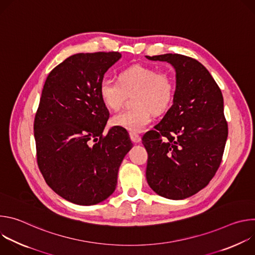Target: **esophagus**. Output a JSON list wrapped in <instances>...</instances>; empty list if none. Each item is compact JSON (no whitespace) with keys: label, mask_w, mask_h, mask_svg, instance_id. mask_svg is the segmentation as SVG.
Here are the masks:
<instances>
[{"label":"esophagus","mask_w":255,"mask_h":255,"mask_svg":"<svg viewBox=\"0 0 255 255\" xmlns=\"http://www.w3.org/2000/svg\"><path fill=\"white\" fill-rule=\"evenodd\" d=\"M129 135H130V139L133 143H138L141 141V136L139 134H137L135 132H130Z\"/></svg>","instance_id":"obj_1"}]
</instances>
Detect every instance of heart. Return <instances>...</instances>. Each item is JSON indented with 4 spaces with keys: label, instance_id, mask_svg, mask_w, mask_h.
Here are the masks:
<instances>
[{
    "label": "heart",
    "instance_id": "heart-1",
    "mask_svg": "<svg viewBox=\"0 0 255 255\" xmlns=\"http://www.w3.org/2000/svg\"><path fill=\"white\" fill-rule=\"evenodd\" d=\"M175 81L167 70L155 66L134 64L123 69L118 82L105 78L100 82L99 94L104 105L117 111L127 96H133L132 110L122 111L111 118L113 126L140 132L151 122V115L162 114L171 106Z\"/></svg>",
    "mask_w": 255,
    "mask_h": 255
}]
</instances>
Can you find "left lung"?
Returning <instances> with one entry per match:
<instances>
[{"label": "left lung", "instance_id": "8db88e82", "mask_svg": "<svg viewBox=\"0 0 255 255\" xmlns=\"http://www.w3.org/2000/svg\"><path fill=\"white\" fill-rule=\"evenodd\" d=\"M146 57L167 61L176 71L172 106L142 137L147 183L161 197L183 200L204 189L221 164L228 136L222 92L195 58L177 53Z\"/></svg>", "mask_w": 255, "mask_h": 255}]
</instances>
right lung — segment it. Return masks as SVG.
<instances>
[{"label": "right lung", "mask_w": 255, "mask_h": 255, "mask_svg": "<svg viewBox=\"0 0 255 255\" xmlns=\"http://www.w3.org/2000/svg\"><path fill=\"white\" fill-rule=\"evenodd\" d=\"M120 57L118 51L71 55L45 81L34 119L37 164L46 184L71 203L90 206L111 196L132 147L122 128L103 134L110 114L99 85Z\"/></svg>", "instance_id": "1"}]
</instances>
